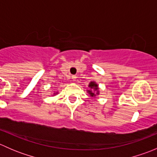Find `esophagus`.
<instances>
[{"label": "esophagus", "mask_w": 157, "mask_h": 157, "mask_svg": "<svg viewBox=\"0 0 157 157\" xmlns=\"http://www.w3.org/2000/svg\"><path fill=\"white\" fill-rule=\"evenodd\" d=\"M72 80L73 81H76V80H77V77H76V76H72Z\"/></svg>", "instance_id": "1"}]
</instances>
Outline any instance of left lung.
<instances>
[{
  "label": "left lung",
  "mask_w": 157,
  "mask_h": 157,
  "mask_svg": "<svg viewBox=\"0 0 157 157\" xmlns=\"http://www.w3.org/2000/svg\"><path fill=\"white\" fill-rule=\"evenodd\" d=\"M89 87H90V90H86L87 93L90 94V96L91 97L96 98V96L99 94V86H98L97 83L95 81H91L90 83H89Z\"/></svg>",
  "instance_id": "1"
}]
</instances>
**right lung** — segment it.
Instances as JSON below:
<instances>
[{
	"mask_svg": "<svg viewBox=\"0 0 157 157\" xmlns=\"http://www.w3.org/2000/svg\"><path fill=\"white\" fill-rule=\"evenodd\" d=\"M58 92H55V93H53V95H52V96H55V95H56V94H58Z\"/></svg>",
	"mask_w": 157,
	"mask_h": 157,
	"instance_id": "1",
	"label": "right lung"
}]
</instances>
